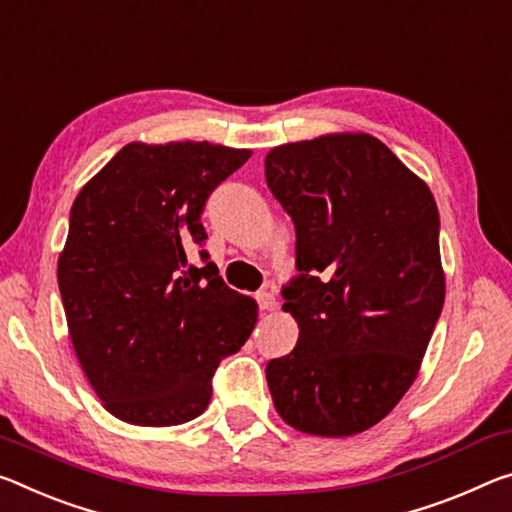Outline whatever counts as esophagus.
Returning a JSON list of instances; mask_svg holds the SVG:
<instances>
[{"label":"esophagus","instance_id":"esophagus-1","mask_svg":"<svg viewBox=\"0 0 512 512\" xmlns=\"http://www.w3.org/2000/svg\"><path fill=\"white\" fill-rule=\"evenodd\" d=\"M257 303H259V310H264V312H273V310H278V300H275V296H273V291H269V289H264V291H257Z\"/></svg>","mask_w":512,"mask_h":512}]
</instances>
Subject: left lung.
Wrapping results in <instances>:
<instances>
[{"instance_id":"1","label":"left lung","mask_w":512,"mask_h":512,"mask_svg":"<svg viewBox=\"0 0 512 512\" xmlns=\"http://www.w3.org/2000/svg\"><path fill=\"white\" fill-rule=\"evenodd\" d=\"M296 227L282 310L298 342L266 364L278 415L348 437L385 419L415 383L444 305L440 214L424 180L371 134H323L264 159Z\"/></svg>"}]
</instances>
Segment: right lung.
<instances>
[{"label":"right lung","instance_id":"add662e5","mask_svg":"<svg viewBox=\"0 0 512 512\" xmlns=\"http://www.w3.org/2000/svg\"><path fill=\"white\" fill-rule=\"evenodd\" d=\"M250 150L207 141L129 143L70 209L59 255L68 332L113 417L177 426L212 399V378L246 344L257 303L207 262L202 207ZM201 253L203 266L190 264Z\"/></svg>","mask_w":512,"mask_h":512}]
</instances>
